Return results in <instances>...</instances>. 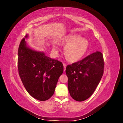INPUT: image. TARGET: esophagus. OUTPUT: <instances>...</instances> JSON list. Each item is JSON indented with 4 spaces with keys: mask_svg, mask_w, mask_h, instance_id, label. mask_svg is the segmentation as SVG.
Instances as JSON below:
<instances>
[{
    "mask_svg": "<svg viewBox=\"0 0 123 123\" xmlns=\"http://www.w3.org/2000/svg\"><path fill=\"white\" fill-rule=\"evenodd\" d=\"M63 65H64V71H65L67 65H66V64H65V63H64V64H63Z\"/></svg>",
    "mask_w": 123,
    "mask_h": 123,
    "instance_id": "34e87169",
    "label": "esophagus"
}]
</instances>
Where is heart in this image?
Instances as JSON below:
<instances>
[{
	"instance_id": "b5f03b06",
	"label": "heart",
	"mask_w": 123,
	"mask_h": 123,
	"mask_svg": "<svg viewBox=\"0 0 123 123\" xmlns=\"http://www.w3.org/2000/svg\"><path fill=\"white\" fill-rule=\"evenodd\" d=\"M62 42L66 44L65 54L70 61H79L87 52L89 47L88 40L83 38L81 36L76 34H71L65 36ZM57 46H54L56 49Z\"/></svg>"
}]
</instances>
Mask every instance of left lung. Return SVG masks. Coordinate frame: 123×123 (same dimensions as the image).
Returning a JSON list of instances; mask_svg holds the SVG:
<instances>
[{
    "mask_svg": "<svg viewBox=\"0 0 123 123\" xmlns=\"http://www.w3.org/2000/svg\"><path fill=\"white\" fill-rule=\"evenodd\" d=\"M104 68L103 55L99 51L67 66L66 73L71 96L78 102L90 98L102 79Z\"/></svg>",
    "mask_w": 123,
    "mask_h": 123,
    "instance_id": "obj_1",
    "label": "left lung"
}]
</instances>
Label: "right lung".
Listing matches in <instances>:
<instances>
[{"label": "right lung", "mask_w": 123, "mask_h": 123, "mask_svg": "<svg viewBox=\"0 0 123 123\" xmlns=\"http://www.w3.org/2000/svg\"><path fill=\"white\" fill-rule=\"evenodd\" d=\"M26 35L25 37L27 38ZM18 70L26 90L40 101L49 99L54 94L58 79L64 71L61 62L47 56L43 52L29 48L21 40L18 51Z\"/></svg>", "instance_id": "add662e5"}]
</instances>
